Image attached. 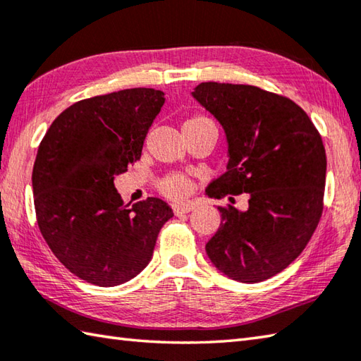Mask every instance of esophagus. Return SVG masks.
Returning <instances> with one entry per match:
<instances>
[{
	"mask_svg": "<svg viewBox=\"0 0 361 361\" xmlns=\"http://www.w3.org/2000/svg\"><path fill=\"white\" fill-rule=\"evenodd\" d=\"M195 208L194 203H183V204H175L173 207V214L175 216H183L190 213Z\"/></svg>",
	"mask_w": 361,
	"mask_h": 361,
	"instance_id": "obj_1",
	"label": "esophagus"
}]
</instances>
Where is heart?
Wrapping results in <instances>:
<instances>
[{
  "mask_svg": "<svg viewBox=\"0 0 361 361\" xmlns=\"http://www.w3.org/2000/svg\"><path fill=\"white\" fill-rule=\"evenodd\" d=\"M204 122H208V118H204L202 116L189 117L186 122L183 123V131L192 130V128H195V126H199ZM158 190L162 195L167 197V199L178 202L181 199H185V197L189 194L190 180H189V176L183 175V173H171L158 181Z\"/></svg>",
  "mask_w": 361,
  "mask_h": 361,
  "instance_id": "heart-1",
  "label": "heart"
}]
</instances>
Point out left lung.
<instances>
[{"label":"left lung","mask_w":361,"mask_h":361,"mask_svg":"<svg viewBox=\"0 0 361 361\" xmlns=\"http://www.w3.org/2000/svg\"><path fill=\"white\" fill-rule=\"evenodd\" d=\"M192 97L219 120L228 142L227 172L207 194L250 197L245 211L217 207L221 227L204 249L233 280L271 279L300 255L322 216L327 158L321 134L299 104L257 86L209 81Z\"/></svg>","instance_id":"obj_1"}]
</instances>
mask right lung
I'll use <instances>...</instances> for the list:
<instances>
[{
	"instance_id": "obj_1",
	"label": "right lung",
	"mask_w": 361,
	"mask_h": 361,
	"mask_svg": "<svg viewBox=\"0 0 361 361\" xmlns=\"http://www.w3.org/2000/svg\"><path fill=\"white\" fill-rule=\"evenodd\" d=\"M164 92L136 87L76 102L54 118L32 169L37 225L76 277L116 286L144 269L171 207L157 197L125 204L114 176L140 159Z\"/></svg>"
}]
</instances>
